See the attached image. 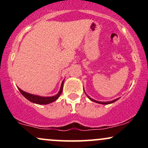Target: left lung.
<instances>
[{
	"label": "left lung",
	"mask_w": 148,
	"mask_h": 148,
	"mask_svg": "<svg viewBox=\"0 0 148 148\" xmlns=\"http://www.w3.org/2000/svg\"><path fill=\"white\" fill-rule=\"evenodd\" d=\"M86 95H87L88 97L89 98V99H90L91 101H94V102H96V103H100V104H106V105H107V104H110V103H112L115 102V101H116L117 100H118V99H119V98H118V99H114V100H113V101H103H103H96V100H95V99H92V98H91V97H90L88 96L87 94H86Z\"/></svg>",
	"instance_id": "obj_1"
}]
</instances>
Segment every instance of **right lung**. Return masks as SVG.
I'll return each instance as SVG.
<instances>
[{
	"label": "right lung",
	"instance_id": "obj_1",
	"mask_svg": "<svg viewBox=\"0 0 148 148\" xmlns=\"http://www.w3.org/2000/svg\"><path fill=\"white\" fill-rule=\"evenodd\" d=\"M64 81V80L62 81V84H61V86L60 88V90H59L58 92V94L52 97H42L39 95H35L30 94V93L24 92L23 90H22L20 89L19 88H18V89L19 90L20 92L21 93L22 95L24 97L26 98L28 100H29L30 101H31V102L37 103V104H49V103L55 101L56 100L60 97L61 93H62V90H63Z\"/></svg>",
	"mask_w": 148,
	"mask_h": 148
}]
</instances>
